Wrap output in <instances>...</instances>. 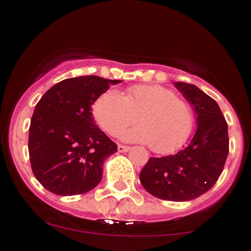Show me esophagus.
<instances>
[{
    "label": "esophagus",
    "instance_id": "34e87169",
    "mask_svg": "<svg viewBox=\"0 0 251 251\" xmlns=\"http://www.w3.org/2000/svg\"><path fill=\"white\" fill-rule=\"evenodd\" d=\"M118 151H119V152H127V151H129V146L122 145V144H119V145H118Z\"/></svg>",
    "mask_w": 251,
    "mask_h": 251
}]
</instances>
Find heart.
Returning <instances> with one entry per match:
<instances>
[{"instance_id": "obj_1", "label": "heart", "mask_w": 251, "mask_h": 251, "mask_svg": "<svg viewBox=\"0 0 251 251\" xmlns=\"http://www.w3.org/2000/svg\"><path fill=\"white\" fill-rule=\"evenodd\" d=\"M93 117L109 135H118L139 122L123 138L131 142H146L157 153H168L180 148L188 139L194 123L190 103L174 91L159 85H134L125 97L107 91L96 100Z\"/></svg>"}]
</instances>
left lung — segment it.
<instances>
[{
    "label": "left lung",
    "mask_w": 251,
    "mask_h": 251,
    "mask_svg": "<svg viewBox=\"0 0 251 251\" xmlns=\"http://www.w3.org/2000/svg\"><path fill=\"white\" fill-rule=\"evenodd\" d=\"M175 85L197 114V131L176 154L150 158L139 179L154 197L186 201L205 194L218 180L229 153V135L226 118L211 97L191 83Z\"/></svg>",
    "instance_id": "1"
}]
</instances>
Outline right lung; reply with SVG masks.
<instances>
[{"mask_svg":"<svg viewBox=\"0 0 251 251\" xmlns=\"http://www.w3.org/2000/svg\"><path fill=\"white\" fill-rule=\"evenodd\" d=\"M118 82L97 75L65 79L36 103L28 151L33 174L48 191L81 195L100 183L102 164L118 148L94 124L92 105Z\"/></svg>","mask_w":251,"mask_h":251,"instance_id":"obj_1","label":"right lung"}]
</instances>
